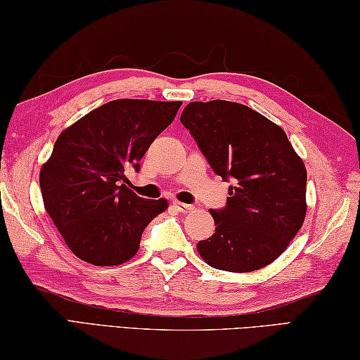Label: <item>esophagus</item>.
Masks as SVG:
<instances>
[{
	"mask_svg": "<svg viewBox=\"0 0 360 360\" xmlns=\"http://www.w3.org/2000/svg\"><path fill=\"white\" fill-rule=\"evenodd\" d=\"M174 207L180 213H191L193 210H194L193 205H188V203H183V202H179V200L174 202Z\"/></svg>",
	"mask_w": 360,
	"mask_h": 360,
	"instance_id": "obj_1",
	"label": "esophagus"
}]
</instances>
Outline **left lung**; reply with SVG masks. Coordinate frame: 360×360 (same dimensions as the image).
Instances as JSON below:
<instances>
[{
	"label": "left lung",
	"mask_w": 360,
	"mask_h": 360,
	"mask_svg": "<svg viewBox=\"0 0 360 360\" xmlns=\"http://www.w3.org/2000/svg\"><path fill=\"white\" fill-rule=\"evenodd\" d=\"M180 122L229 186L227 205L210 210L214 233L198 243L210 266L230 273L264 268L283 254L306 219L307 171L285 131L249 106L193 101Z\"/></svg>",
	"instance_id": "left-lung-1"
}]
</instances>
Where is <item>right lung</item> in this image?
Segmentation results:
<instances>
[{
  "mask_svg": "<svg viewBox=\"0 0 360 360\" xmlns=\"http://www.w3.org/2000/svg\"><path fill=\"white\" fill-rule=\"evenodd\" d=\"M181 101L120 98L98 106L59 134L39 181L46 213L78 259L114 266L133 259L141 235L166 212L125 183Z\"/></svg>",
  "mask_w": 360,
  "mask_h": 360,
  "instance_id": "add662e5",
  "label": "right lung"
}]
</instances>
